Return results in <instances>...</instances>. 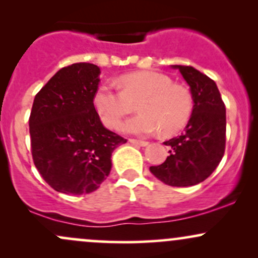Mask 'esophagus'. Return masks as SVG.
I'll return each mask as SVG.
<instances>
[{
    "instance_id": "34e87169",
    "label": "esophagus",
    "mask_w": 258,
    "mask_h": 258,
    "mask_svg": "<svg viewBox=\"0 0 258 258\" xmlns=\"http://www.w3.org/2000/svg\"><path fill=\"white\" fill-rule=\"evenodd\" d=\"M130 143L135 144V146H139V147H147L149 144V142L147 141H138V139H130Z\"/></svg>"
}]
</instances>
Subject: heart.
Masks as SVG:
<instances>
[{
  "mask_svg": "<svg viewBox=\"0 0 258 258\" xmlns=\"http://www.w3.org/2000/svg\"><path fill=\"white\" fill-rule=\"evenodd\" d=\"M141 100L136 115L121 130L147 136L160 128L162 135H174L184 127L193 111V96L188 87L172 84L168 76L156 72H136L120 76L116 85L104 82L97 88L93 105L103 122L116 128L133 103Z\"/></svg>",
  "mask_w": 258,
  "mask_h": 258,
  "instance_id": "1",
  "label": "heart"
}]
</instances>
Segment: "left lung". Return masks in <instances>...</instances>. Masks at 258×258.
<instances>
[{
    "label": "left lung",
    "mask_w": 258,
    "mask_h": 258,
    "mask_svg": "<svg viewBox=\"0 0 258 258\" xmlns=\"http://www.w3.org/2000/svg\"><path fill=\"white\" fill-rule=\"evenodd\" d=\"M190 87L193 111L184 132L164 142L170 155L159 166H150L156 178L172 186H190L210 176L226 149V106L214 80L193 67L172 65Z\"/></svg>",
    "instance_id": "obj_1"
}]
</instances>
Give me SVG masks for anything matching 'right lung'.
<instances>
[{"mask_svg": "<svg viewBox=\"0 0 258 258\" xmlns=\"http://www.w3.org/2000/svg\"><path fill=\"white\" fill-rule=\"evenodd\" d=\"M100 69L91 63L61 68L41 88L29 127L34 164L54 190L88 194L111 170V154L126 139L103 126L93 105Z\"/></svg>", "mask_w": 258, "mask_h": 258, "instance_id": "right-lung-1", "label": "right lung"}]
</instances>
